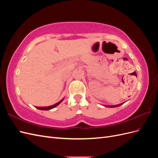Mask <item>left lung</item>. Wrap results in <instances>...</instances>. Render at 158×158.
Returning a JSON list of instances; mask_svg holds the SVG:
<instances>
[{"mask_svg": "<svg viewBox=\"0 0 158 158\" xmlns=\"http://www.w3.org/2000/svg\"><path fill=\"white\" fill-rule=\"evenodd\" d=\"M122 104H119V105H117V106H109V107H118L121 106Z\"/></svg>", "mask_w": 158, "mask_h": 158, "instance_id": "1", "label": "left lung"}]
</instances>
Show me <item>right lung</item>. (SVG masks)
Segmentation results:
<instances>
[{
    "instance_id": "right-lung-1",
    "label": "right lung",
    "mask_w": 158,
    "mask_h": 158,
    "mask_svg": "<svg viewBox=\"0 0 158 158\" xmlns=\"http://www.w3.org/2000/svg\"><path fill=\"white\" fill-rule=\"evenodd\" d=\"M63 99H63L62 100H60V102H59L58 103H55V104H54V105H52V106H48V107H35L37 109H40V110H50V109H53V108H55V107H56L57 106H59V105L63 101Z\"/></svg>"
}]
</instances>
